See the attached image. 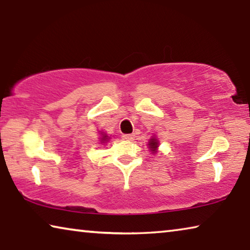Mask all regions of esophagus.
Wrapping results in <instances>:
<instances>
[{"label":"esophagus","mask_w":250,"mask_h":250,"mask_svg":"<svg viewBox=\"0 0 250 250\" xmlns=\"http://www.w3.org/2000/svg\"><path fill=\"white\" fill-rule=\"evenodd\" d=\"M122 138L125 139V140H126V141H131V140H133V135L132 134H124L122 135Z\"/></svg>","instance_id":"esophagus-1"}]
</instances>
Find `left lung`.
Returning <instances> with one entry per match:
<instances>
[{
	"mask_svg": "<svg viewBox=\"0 0 250 250\" xmlns=\"http://www.w3.org/2000/svg\"><path fill=\"white\" fill-rule=\"evenodd\" d=\"M159 146H160L159 139L156 138L155 135H152L151 139L149 140V142H147V147H149V149H150L152 154H155L156 152H158Z\"/></svg>",
	"mask_w": 250,
	"mask_h": 250,
	"instance_id": "left-lung-1",
	"label": "left lung"
}]
</instances>
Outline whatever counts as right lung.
Returning <instances> with one entry per match:
<instances>
[{
	"instance_id": "add662e5",
	"label": "right lung",
	"mask_w": 250,
	"mask_h": 250,
	"mask_svg": "<svg viewBox=\"0 0 250 250\" xmlns=\"http://www.w3.org/2000/svg\"><path fill=\"white\" fill-rule=\"evenodd\" d=\"M100 135H101V137H100V143H101V145H105V143H107L110 140L109 135L107 133L103 132V131H100Z\"/></svg>"
}]
</instances>
